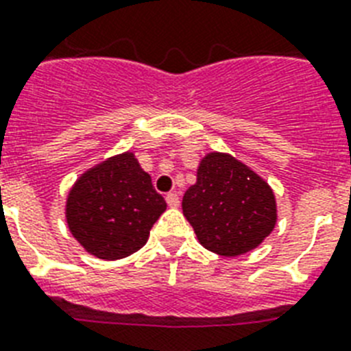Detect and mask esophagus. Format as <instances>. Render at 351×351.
<instances>
[{
    "instance_id": "esophagus-1",
    "label": "esophagus",
    "mask_w": 351,
    "mask_h": 351,
    "mask_svg": "<svg viewBox=\"0 0 351 351\" xmlns=\"http://www.w3.org/2000/svg\"><path fill=\"white\" fill-rule=\"evenodd\" d=\"M167 204H169L170 208H178L179 206V195L176 192L169 193L167 195Z\"/></svg>"
}]
</instances>
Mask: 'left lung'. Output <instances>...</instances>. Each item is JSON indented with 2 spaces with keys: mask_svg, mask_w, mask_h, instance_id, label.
Returning <instances> with one entry per match:
<instances>
[{
  "mask_svg": "<svg viewBox=\"0 0 351 351\" xmlns=\"http://www.w3.org/2000/svg\"><path fill=\"white\" fill-rule=\"evenodd\" d=\"M182 213L201 245L222 256L258 247L276 224V201L258 173L230 154L211 152L182 197Z\"/></svg>",
  "mask_w": 351,
  "mask_h": 351,
  "instance_id": "left-lung-1",
  "label": "left lung"
}]
</instances>
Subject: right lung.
Instances as JSON below:
<instances>
[{"instance_id": "1", "label": "right lung", "mask_w": 351, "mask_h": 351, "mask_svg": "<svg viewBox=\"0 0 351 351\" xmlns=\"http://www.w3.org/2000/svg\"><path fill=\"white\" fill-rule=\"evenodd\" d=\"M167 210L132 152L118 154L84 172L66 201V221L78 244L102 260H120L149 240Z\"/></svg>"}]
</instances>
